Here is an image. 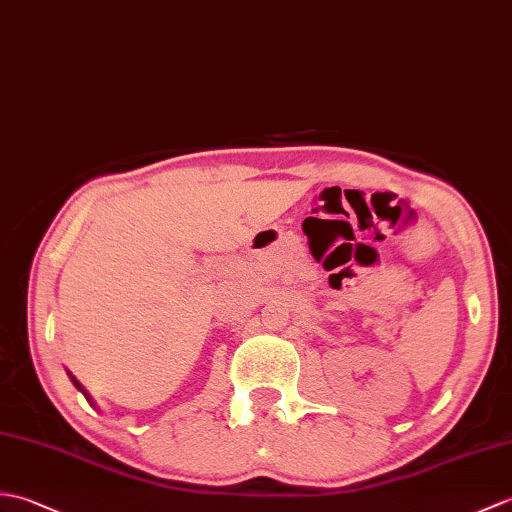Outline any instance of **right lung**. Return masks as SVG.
<instances>
[{
    "instance_id": "obj_1",
    "label": "right lung",
    "mask_w": 512,
    "mask_h": 512,
    "mask_svg": "<svg viewBox=\"0 0 512 512\" xmlns=\"http://www.w3.org/2000/svg\"><path fill=\"white\" fill-rule=\"evenodd\" d=\"M69 377H71V373H69ZM71 382H74V386H76V388H78L80 392H85V388H82V386H80V382H78V379H76V377H71ZM85 397H87V401H91V399H89V395H87V392H85Z\"/></svg>"
}]
</instances>
